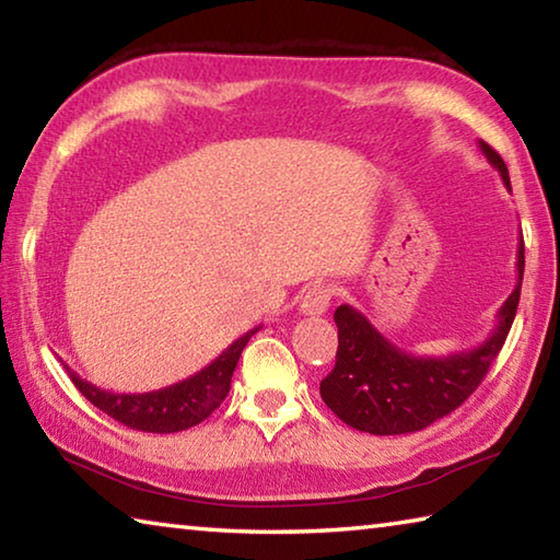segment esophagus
Masks as SVG:
<instances>
[{
    "label": "esophagus",
    "instance_id": "obj_1",
    "mask_svg": "<svg viewBox=\"0 0 560 560\" xmlns=\"http://www.w3.org/2000/svg\"><path fill=\"white\" fill-rule=\"evenodd\" d=\"M330 299H334V289L328 283H314L301 296V311L306 316H324L330 306Z\"/></svg>",
    "mask_w": 560,
    "mask_h": 560
}]
</instances>
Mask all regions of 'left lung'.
<instances>
[{"mask_svg":"<svg viewBox=\"0 0 560 560\" xmlns=\"http://www.w3.org/2000/svg\"><path fill=\"white\" fill-rule=\"evenodd\" d=\"M479 148L499 170L511 192L509 170L494 148L479 140ZM518 281L497 314L491 336L471 350L420 358L393 346L371 320L353 306L336 308L338 326L336 368L320 381V397L353 430L371 434H407L424 430L467 400L485 381L514 324L521 281H524V236L516 254Z\"/></svg>","mask_w":560,"mask_h":560,"instance_id":"1","label":"left lung"}]
</instances>
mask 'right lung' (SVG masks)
I'll return each mask as SVG.
<instances>
[{
    "mask_svg": "<svg viewBox=\"0 0 560 560\" xmlns=\"http://www.w3.org/2000/svg\"><path fill=\"white\" fill-rule=\"evenodd\" d=\"M257 330L259 328L246 330L242 338H236L230 348L222 350L202 371L185 377V381L150 393L101 390V387L83 381L81 375H75L69 365L63 368L69 373L71 383L81 390V395L96 405L98 410L113 417V420H118L130 430L170 434L195 428V424L207 420L222 405L226 393H230L232 373L236 363H240L242 350Z\"/></svg>",
    "mask_w": 560,
    "mask_h": 560,
    "instance_id": "right-lung-1",
    "label": "right lung"
}]
</instances>
